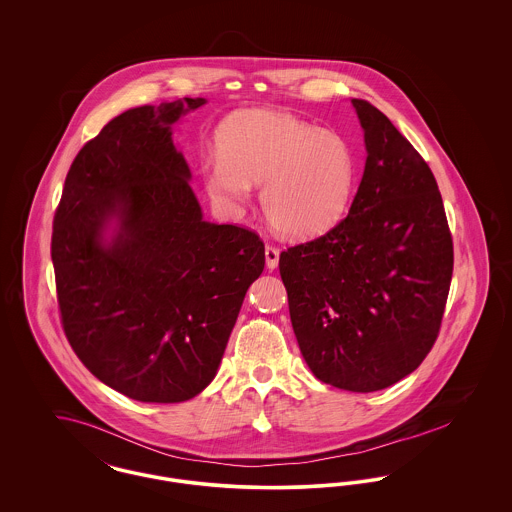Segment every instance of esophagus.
I'll return each instance as SVG.
<instances>
[{"mask_svg":"<svg viewBox=\"0 0 512 512\" xmlns=\"http://www.w3.org/2000/svg\"><path fill=\"white\" fill-rule=\"evenodd\" d=\"M265 261H267L268 270H274V268L278 267V261H280V251L276 247H272V245H267Z\"/></svg>","mask_w":512,"mask_h":512,"instance_id":"1","label":"esophagus"}]
</instances>
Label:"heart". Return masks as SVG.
Segmentation results:
<instances>
[{"label":"heart","instance_id":"obj_1","mask_svg":"<svg viewBox=\"0 0 512 512\" xmlns=\"http://www.w3.org/2000/svg\"><path fill=\"white\" fill-rule=\"evenodd\" d=\"M217 157L201 167L209 197L242 209L263 186L270 226L292 240H313L347 215L357 186L351 142L330 128L270 109H245L224 119Z\"/></svg>","mask_w":512,"mask_h":512}]
</instances>
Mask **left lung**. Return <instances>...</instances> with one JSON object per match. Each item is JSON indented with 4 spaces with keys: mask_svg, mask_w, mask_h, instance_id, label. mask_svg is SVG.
<instances>
[{
    "mask_svg": "<svg viewBox=\"0 0 512 512\" xmlns=\"http://www.w3.org/2000/svg\"><path fill=\"white\" fill-rule=\"evenodd\" d=\"M366 161L349 215L280 255L293 334L320 382L368 393L411 374L438 338L453 242L436 178L390 119L351 99Z\"/></svg>",
    "mask_w": 512,
    "mask_h": 512,
    "instance_id": "obj_1",
    "label": "left lung"
}]
</instances>
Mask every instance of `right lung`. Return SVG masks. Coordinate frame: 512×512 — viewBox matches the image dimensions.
<instances>
[{
	"mask_svg": "<svg viewBox=\"0 0 512 512\" xmlns=\"http://www.w3.org/2000/svg\"><path fill=\"white\" fill-rule=\"evenodd\" d=\"M207 99L142 105L80 149L53 219L63 328L105 386L180 403L217 376L249 286L257 234L203 219L172 126Z\"/></svg>",
	"mask_w": 512,
	"mask_h": 512,
	"instance_id": "right-lung-1",
	"label": "right lung"
}]
</instances>
